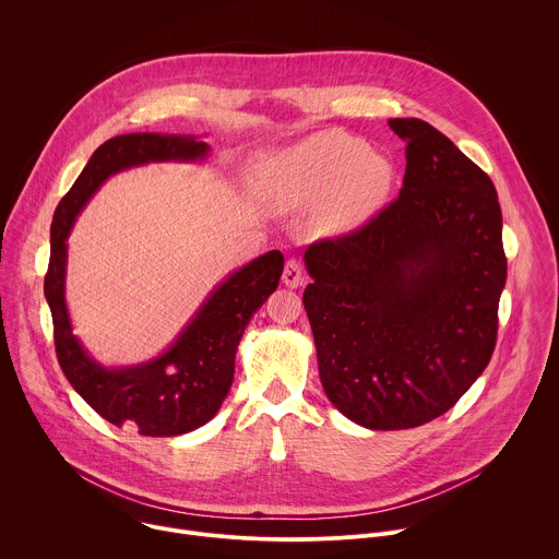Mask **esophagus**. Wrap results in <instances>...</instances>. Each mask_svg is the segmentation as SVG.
<instances>
[{
	"label": "esophagus",
	"mask_w": 559,
	"mask_h": 559,
	"mask_svg": "<svg viewBox=\"0 0 559 559\" xmlns=\"http://www.w3.org/2000/svg\"><path fill=\"white\" fill-rule=\"evenodd\" d=\"M283 283L292 289H296L302 283V270L298 261H287L285 270H283Z\"/></svg>",
	"instance_id": "1"
}]
</instances>
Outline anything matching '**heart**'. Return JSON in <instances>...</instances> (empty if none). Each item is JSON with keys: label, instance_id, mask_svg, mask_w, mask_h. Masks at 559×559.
I'll return each mask as SVG.
<instances>
[{"label": "heart", "instance_id": "1", "mask_svg": "<svg viewBox=\"0 0 559 559\" xmlns=\"http://www.w3.org/2000/svg\"><path fill=\"white\" fill-rule=\"evenodd\" d=\"M395 168L384 154L345 132H318L296 145L263 156L252 186L272 212L325 205L334 234L356 229L373 216L391 192Z\"/></svg>", "mask_w": 559, "mask_h": 559}]
</instances>
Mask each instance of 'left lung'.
<instances>
[{
	"label": "left lung",
	"instance_id": "obj_1",
	"mask_svg": "<svg viewBox=\"0 0 559 559\" xmlns=\"http://www.w3.org/2000/svg\"><path fill=\"white\" fill-rule=\"evenodd\" d=\"M401 194L360 229L305 252L302 302L332 405L373 431L449 412L491 360L507 283L493 181L423 119Z\"/></svg>",
	"mask_w": 559,
	"mask_h": 559
}]
</instances>
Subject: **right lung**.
<instances>
[{
	"mask_svg": "<svg viewBox=\"0 0 559 559\" xmlns=\"http://www.w3.org/2000/svg\"><path fill=\"white\" fill-rule=\"evenodd\" d=\"M207 152L210 145L194 134L112 136L95 150L52 216L44 294L52 313L59 365L72 389L102 418L141 436H181L216 416L231 386L236 349L250 318L278 287L283 254L272 250L231 272L162 356L130 367H106L72 334L66 305V241L79 212L112 175L145 164L205 162Z\"/></svg>",
	"mask_w": 559,
	"mask_h": 559,
	"instance_id": "obj_1",
	"label": "right lung"
}]
</instances>
